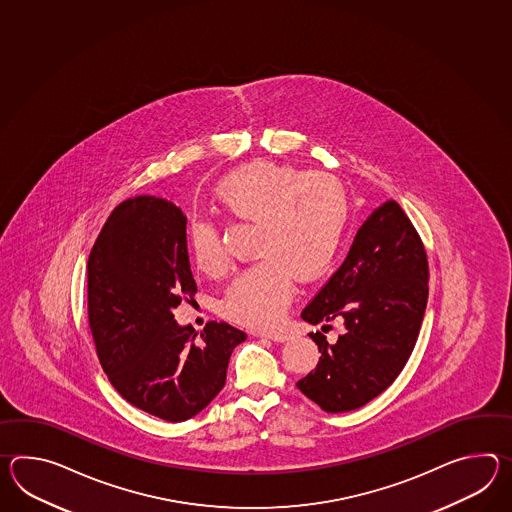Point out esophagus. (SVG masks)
I'll return each mask as SVG.
<instances>
[{
	"label": "esophagus",
	"mask_w": 512,
	"mask_h": 512,
	"mask_svg": "<svg viewBox=\"0 0 512 512\" xmlns=\"http://www.w3.org/2000/svg\"><path fill=\"white\" fill-rule=\"evenodd\" d=\"M257 334L264 336V338H270L273 341L290 340V334L284 332V330H262V332H257Z\"/></svg>",
	"instance_id": "obj_1"
}]
</instances>
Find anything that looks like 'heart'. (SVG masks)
<instances>
[{
	"mask_svg": "<svg viewBox=\"0 0 512 512\" xmlns=\"http://www.w3.org/2000/svg\"><path fill=\"white\" fill-rule=\"evenodd\" d=\"M213 198L229 222L255 224L251 251L257 261L229 284L222 314L248 327H270L290 305L296 277L314 281L338 259L351 222L349 193L327 172L253 161L216 183ZM185 235L200 272L228 270L216 220L193 218Z\"/></svg>",
	"mask_w": 512,
	"mask_h": 512,
	"instance_id": "obj_1",
	"label": "heart"
}]
</instances>
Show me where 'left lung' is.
Wrapping results in <instances>:
<instances>
[{"mask_svg": "<svg viewBox=\"0 0 512 512\" xmlns=\"http://www.w3.org/2000/svg\"><path fill=\"white\" fill-rule=\"evenodd\" d=\"M428 257L402 207L389 200L358 229L347 259L301 318L324 331L346 325L334 344L316 330L314 371L297 382L327 413L362 408L391 386L413 353L428 303Z\"/></svg>", "mask_w": 512, "mask_h": 512, "instance_id": "left-lung-1", "label": "left lung"}]
</instances>
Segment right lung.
Returning <instances> with one entry per match:
<instances>
[{
    "mask_svg": "<svg viewBox=\"0 0 512 512\" xmlns=\"http://www.w3.org/2000/svg\"><path fill=\"white\" fill-rule=\"evenodd\" d=\"M182 209L128 198L108 216L88 259V323L115 391L163 421L194 417L226 384L246 332L209 321L200 334L172 310L196 294Z\"/></svg>",
    "mask_w": 512,
    "mask_h": 512,
    "instance_id": "1",
    "label": "right lung"
}]
</instances>
